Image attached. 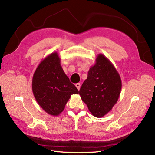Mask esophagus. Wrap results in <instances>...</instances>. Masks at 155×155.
I'll list each match as a JSON object with an SVG mask.
<instances>
[{
  "mask_svg": "<svg viewBox=\"0 0 155 155\" xmlns=\"http://www.w3.org/2000/svg\"><path fill=\"white\" fill-rule=\"evenodd\" d=\"M75 86H76V87H77V89H78V90H80V88H81V84H80V83H77V84H75Z\"/></svg>",
  "mask_w": 155,
  "mask_h": 155,
  "instance_id": "34e87169",
  "label": "esophagus"
}]
</instances>
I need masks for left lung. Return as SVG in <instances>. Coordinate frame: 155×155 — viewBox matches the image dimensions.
I'll return each mask as SVG.
<instances>
[{
    "label": "left lung",
    "mask_w": 155,
    "mask_h": 155,
    "mask_svg": "<svg viewBox=\"0 0 155 155\" xmlns=\"http://www.w3.org/2000/svg\"><path fill=\"white\" fill-rule=\"evenodd\" d=\"M121 88L122 81L118 71L109 59L100 54L90 68L79 94L92 115L101 118L116 104Z\"/></svg>",
    "instance_id": "left-lung-1"
}]
</instances>
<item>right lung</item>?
Wrapping results in <instances>:
<instances>
[{"mask_svg":"<svg viewBox=\"0 0 155 155\" xmlns=\"http://www.w3.org/2000/svg\"><path fill=\"white\" fill-rule=\"evenodd\" d=\"M56 51L50 54L40 63L32 80L35 100L45 112L52 116H58L71 95L79 92L64 73Z\"/></svg>","mask_w":155,"mask_h":155,"instance_id":"add662e5","label":"right lung"}]
</instances>
